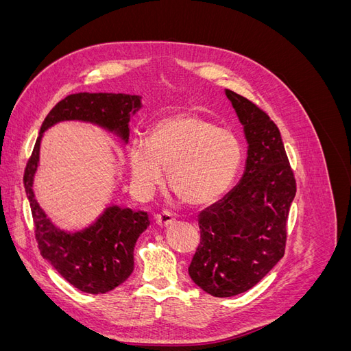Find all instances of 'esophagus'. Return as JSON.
<instances>
[{
	"instance_id": "34e87169",
	"label": "esophagus",
	"mask_w": 351,
	"mask_h": 351,
	"mask_svg": "<svg viewBox=\"0 0 351 351\" xmlns=\"http://www.w3.org/2000/svg\"><path fill=\"white\" fill-rule=\"evenodd\" d=\"M174 219L176 218L173 217V214H169V212L164 210V212H161V214L155 215V224L158 228H167L173 224Z\"/></svg>"
}]
</instances>
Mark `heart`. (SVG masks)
<instances>
[{"instance_id":"heart-1","label":"heart","mask_w":351,"mask_h":351,"mask_svg":"<svg viewBox=\"0 0 351 351\" xmlns=\"http://www.w3.org/2000/svg\"><path fill=\"white\" fill-rule=\"evenodd\" d=\"M127 159L134 184L149 193L162 182L182 204L206 208L227 192L241 162L234 133L205 117L183 112L156 121L146 139L136 137Z\"/></svg>"}]
</instances>
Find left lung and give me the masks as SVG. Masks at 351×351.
Segmentation results:
<instances>
[{"label": "left lung", "instance_id": "8db88e82", "mask_svg": "<svg viewBox=\"0 0 351 351\" xmlns=\"http://www.w3.org/2000/svg\"><path fill=\"white\" fill-rule=\"evenodd\" d=\"M247 142L237 186L199 215L200 243L189 275L214 297L250 290L284 256L295 180L278 127L261 108L226 89Z\"/></svg>", "mask_w": 351, "mask_h": 351}]
</instances>
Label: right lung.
<instances>
[{
  "mask_svg": "<svg viewBox=\"0 0 351 351\" xmlns=\"http://www.w3.org/2000/svg\"><path fill=\"white\" fill-rule=\"evenodd\" d=\"M141 108L142 97L139 95L105 92L69 95L49 111L42 123L25 169V190L42 258L74 289L83 293H108L130 277L134 268V244L149 227V218L143 210L111 205L83 230L67 231L56 226L38 204L34 192L40 141L52 125L62 121H82L101 127L127 145L130 119Z\"/></svg>",
  "mask_w": 351,
  "mask_h": 351,
  "instance_id": "obj_1",
  "label": "right lung"
}]
</instances>
